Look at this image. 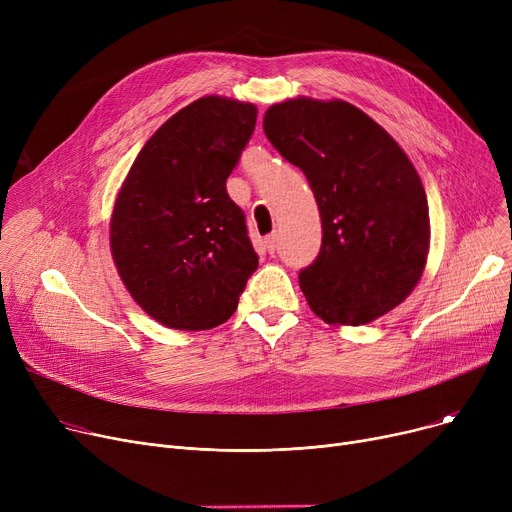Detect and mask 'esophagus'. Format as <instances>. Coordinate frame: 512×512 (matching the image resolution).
I'll return each mask as SVG.
<instances>
[{
  "label": "esophagus",
  "instance_id": "34e87169",
  "mask_svg": "<svg viewBox=\"0 0 512 512\" xmlns=\"http://www.w3.org/2000/svg\"><path fill=\"white\" fill-rule=\"evenodd\" d=\"M276 245H278V236H276V234H270V236L263 238V247H265V251L270 253V255H274Z\"/></svg>",
  "mask_w": 512,
  "mask_h": 512
}]
</instances>
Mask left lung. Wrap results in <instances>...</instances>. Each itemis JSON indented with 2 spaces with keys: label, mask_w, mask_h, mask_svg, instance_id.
<instances>
[{
  "label": "left lung",
  "mask_w": 512,
  "mask_h": 512,
  "mask_svg": "<svg viewBox=\"0 0 512 512\" xmlns=\"http://www.w3.org/2000/svg\"><path fill=\"white\" fill-rule=\"evenodd\" d=\"M265 137L303 170L321 215V249L299 274L317 317L363 326L405 301L429 251V209L407 153L359 107L294 97L263 116Z\"/></svg>",
  "instance_id": "1"
}]
</instances>
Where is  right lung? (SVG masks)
<instances>
[{
	"mask_svg": "<svg viewBox=\"0 0 512 512\" xmlns=\"http://www.w3.org/2000/svg\"><path fill=\"white\" fill-rule=\"evenodd\" d=\"M257 107L207 95L161 124L122 182L110 222L116 270L161 326L224 324L259 257L226 180L255 130Z\"/></svg>",
	"mask_w": 512,
	"mask_h": 512,
	"instance_id": "1",
	"label": "right lung"
}]
</instances>
